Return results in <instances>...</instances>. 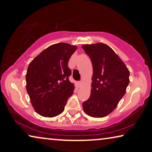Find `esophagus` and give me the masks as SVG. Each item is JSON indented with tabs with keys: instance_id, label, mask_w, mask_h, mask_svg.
Returning a JSON list of instances; mask_svg holds the SVG:
<instances>
[{
	"instance_id": "obj_1",
	"label": "esophagus",
	"mask_w": 152,
	"mask_h": 152,
	"mask_svg": "<svg viewBox=\"0 0 152 152\" xmlns=\"http://www.w3.org/2000/svg\"><path fill=\"white\" fill-rule=\"evenodd\" d=\"M82 82H77V86H78L79 88L82 86Z\"/></svg>"
}]
</instances>
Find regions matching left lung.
Instances as JSON below:
<instances>
[{
  "instance_id": "obj_1",
  "label": "left lung",
  "mask_w": 152,
  "mask_h": 152,
  "mask_svg": "<svg viewBox=\"0 0 152 152\" xmlns=\"http://www.w3.org/2000/svg\"><path fill=\"white\" fill-rule=\"evenodd\" d=\"M82 47L91 58L93 69L91 95L83 102V109L91 117H105L115 109L125 94L129 71L117 54L105 43L85 44Z\"/></svg>"
}]
</instances>
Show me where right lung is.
<instances>
[{
    "instance_id": "1",
    "label": "right lung",
    "mask_w": 152,
    "mask_h": 152,
    "mask_svg": "<svg viewBox=\"0 0 152 152\" xmlns=\"http://www.w3.org/2000/svg\"><path fill=\"white\" fill-rule=\"evenodd\" d=\"M77 47L66 43L51 45L29 64L26 75V90L34 111L53 118L64 111L75 86L68 80V63Z\"/></svg>"
}]
</instances>
